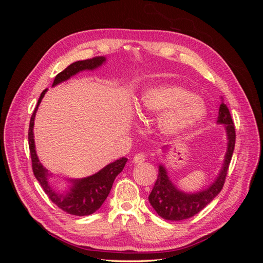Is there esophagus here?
Instances as JSON below:
<instances>
[{
  "instance_id": "1",
  "label": "esophagus",
  "mask_w": 263,
  "mask_h": 263,
  "mask_svg": "<svg viewBox=\"0 0 263 263\" xmlns=\"http://www.w3.org/2000/svg\"><path fill=\"white\" fill-rule=\"evenodd\" d=\"M146 160V155L144 153H139L137 155H135L133 158V161L135 163H141Z\"/></svg>"
}]
</instances>
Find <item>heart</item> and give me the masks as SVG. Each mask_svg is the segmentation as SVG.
I'll return each instance as SVG.
<instances>
[{
	"label": "heart",
	"instance_id": "heart-1",
	"mask_svg": "<svg viewBox=\"0 0 263 263\" xmlns=\"http://www.w3.org/2000/svg\"><path fill=\"white\" fill-rule=\"evenodd\" d=\"M139 112L162 113L159 128L164 134L177 135L192 128L206 115L204 101L186 89L176 84H160L144 92Z\"/></svg>",
	"mask_w": 263,
	"mask_h": 263
}]
</instances>
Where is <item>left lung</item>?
Masks as SVG:
<instances>
[{"instance_id":"left-lung-1","label":"left lung","mask_w":263,"mask_h":263,"mask_svg":"<svg viewBox=\"0 0 263 263\" xmlns=\"http://www.w3.org/2000/svg\"><path fill=\"white\" fill-rule=\"evenodd\" d=\"M217 123L225 125L228 137L224 164H222L217 179L208 189L201 191V192L190 194L184 193L178 190L177 186L173 184L168 177L165 168L160 164L159 165L158 179L148 197L149 203L159 216L166 220L187 219L194 216L198 212H201L206 205H209L219 194L222 186H224L236 141L234 122L225 103H221L219 106Z\"/></svg>"}]
</instances>
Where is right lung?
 Returning a JSON list of instances; mask_svg holds the SVG:
<instances>
[{
	"label": "right lung",
	"mask_w": 263,
	"mask_h": 263,
	"mask_svg": "<svg viewBox=\"0 0 263 263\" xmlns=\"http://www.w3.org/2000/svg\"><path fill=\"white\" fill-rule=\"evenodd\" d=\"M105 57H94L92 59H86L81 61H76L71 63L69 67L61 71L60 73L55 76L52 86L57 85L63 81L68 80L72 76L83 70H94L102 66L105 62ZM47 89L44 90L38 99V103L34 109L33 115L30 117L29 129H28V145L31 158V166H33L34 176L42 185L45 193L48 195L53 204L58 206L60 210L76 216H85L97 212L102 204L104 203L106 197L109 194V191L113 186L115 178L121 173L127 162V158H121L118 160L107 164L98 173L93 174L91 177L70 180L72 185L66 193H58L49 183L48 170L44 168L35 150V140H34V121L37 108L46 94Z\"/></svg>",
	"instance_id": "add662e5"
}]
</instances>
